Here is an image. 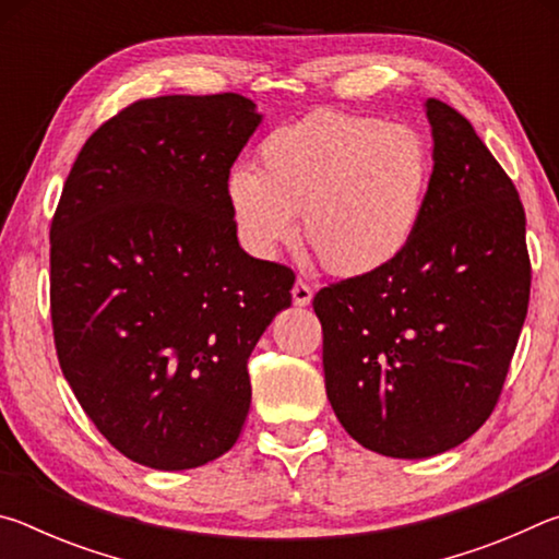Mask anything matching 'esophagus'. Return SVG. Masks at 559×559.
<instances>
[{
  "instance_id": "esophagus-1",
  "label": "esophagus",
  "mask_w": 559,
  "mask_h": 559,
  "mask_svg": "<svg viewBox=\"0 0 559 559\" xmlns=\"http://www.w3.org/2000/svg\"><path fill=\"white\" fill-rule=\"evenodd\" d=\"M290 296H293V302H296V306L306 308V306H310V300H313V288H310L306 281L298 278L296 283H293Z\"/></svg>"
}]
</instances>
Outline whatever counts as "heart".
I'll list each match as a JSON object with an SVG mask.
<instances>
[{
    "label": "heart",
    "mask_w": 559,
    "mask_h": 559,
    "mask_svg": "<svg viewBox=\"0 0 559 559\" xmlns=\"http://www.w3.org/2000/svg\"><path fill=\"white\" fill-rule=\"evenodd\" d=\"M431 182L427 138L404 122L316 110L271 130L259 173L234 167L224 197L236 239L269 261L298 234L337 276L390 269L419 229Z\"/></svg>",
    "instance_id": "1"
}]
</instances>
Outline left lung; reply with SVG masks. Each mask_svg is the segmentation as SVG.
I'll use <instances>...</instances> for the list:
<instances>
[{
    "mask_svg": "<svg viewBox=\"0 0 559 559\" xmlns=\"http://www.w3.org/2000/svg\"><path fill=\"white\" fill-rule=\"evenodd\" d=\"M433 169L414 239L390 269L316 293L330 406L365 449L429 459L493 412L530 300L515 185L447 103H424Z\"/></svg>",
    "mask_w": 559,
    "mask_h": 559,
    "instance_id": "left-lung-1",
    "label": "left lung"
}]
</instances>
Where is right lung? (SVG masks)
Instances as JSON below:
<instances>
[{"mask_svg":"<svg viewBox=\"0 0 559 559\" xmlns=\"http://www.w3.org/2000/svg\"><path fill=\"white\" fill-rule=\"evenodd\" d=\"M239 93L138 100L86 140L51 222L66 382L122 456L204 466L239 439L246 362L293 271L246 253L224 182L261 126Z\"/></svg>","mask_w":559,"mask_h":559,"instance_id":"right-lung-1","label":"right lung"}]
</instances>
